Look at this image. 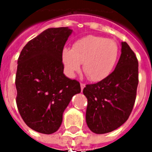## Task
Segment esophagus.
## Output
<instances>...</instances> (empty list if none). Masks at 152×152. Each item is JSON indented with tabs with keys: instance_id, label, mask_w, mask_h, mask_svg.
<instances>
[{
	"instance_id": "1",
	"label": "esophagus",
	"mask_w": 152,
	"mask_h": 152,
	"mask_svg": "<svg viewBox=\"0 0 152 152\" xmlns=\"http://www.w3.org/2000/svg\"><path fill=\"white\" fill-rule=\"evenodd\" d=\"M85 87H86V84H84V83H80V89H81V90H83Z\"/></svg>"
}]
</instances>
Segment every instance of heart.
Wrapping results in <instances>:
<instances>
[{
	"instance_id": "1",
	"label": "heart",
	"mask_w": 152,
	"mask_h": 152,
	"mask_svg": "<svg viewBox=\"0 0 152 152\" xmlns=\"http://www.w3.org/2000/svg\"><path fill=\"white\" fill-rule=\"evenodd\" d=\"M120 55L117 43L107 38L87 36L77 40L72 49L64 47L62 61L65 72L73 77L81 68L93 82L107 78L114 70Z\"/></svg>"
}]
</instances>
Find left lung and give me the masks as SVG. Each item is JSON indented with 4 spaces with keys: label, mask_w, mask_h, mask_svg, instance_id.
Instances as JSON below:
<instances>
[{
    "label": "left lung",
    "mask_w": 152,
    "mask_h": 152,
    "mask_svg": "<svg viewBox=\"0 0 152 152\" xmlns=\"http://www.w3.org/2000/svg\"><path fill=\"white\" fill-rule=\"evenodd\" d=\"M112 74L102 81L86 85L83 89L88 105L86 123L98 134L116 129L127 121L134 108L138 85V62L126 42Z\"/></svg>",
    "instance_id": "obj_1"
}]
</instances>
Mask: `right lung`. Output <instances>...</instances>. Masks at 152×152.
Returning <instances> with one entry per match:
<instances>
[{"label":"right lung","mask_w":152,"mask_h":152,"mask_svg":"<svg viewBox=\"0 0 152 152\" xmlns=\"http://www.w3.org/2000/svg\"><path fill=\"white\" fill-rule=\"evenodd\" d=\"M72 30L48 28L28 41L18 58L16 103L25 124L50 134L59 129L63 113L80 85L63 74L62 50Z\"/></svg>","instance_id":"right-lung-1"}]
</instances>
